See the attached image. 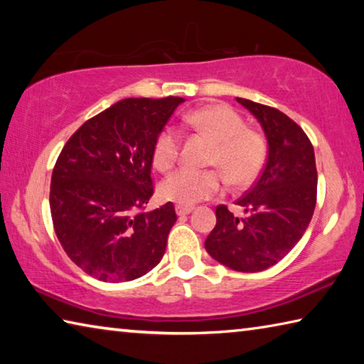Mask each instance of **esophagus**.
Returning <instances> with one entry per match:
<instances>
[{
  "label": "esophagus",
  "mask_w": 364,
  "mask_h": 364,
  "mask_svg": "<svg viewBox=\"0 0 364 364\" xmlns=\"http://www.w3.org/2000/svg\"><path fill=\"white\" fill-rule=\"evenodd\" d=\"M175 208H176V213L180 215V217H184V215H188V213H191V212L194 210L193 207H189V205H180V204H178Z\"/></svg>",
  "instance_id": "obj_1"
}]
</instances>
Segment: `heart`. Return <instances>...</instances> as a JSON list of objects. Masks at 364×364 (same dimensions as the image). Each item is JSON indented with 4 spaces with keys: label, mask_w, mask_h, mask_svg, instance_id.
I'll return each instance as SVG.
<instances>
[{
    "label": "heart",
    "mask_w": 364,
    "mask_h": 364,
    "mask_svg": "<svg viewBox=\"0 0 364 364\" xmlns=\"http://www.w3.org/2000/svg\"><path fill=\"white\" fill-rule=\"evenodd\" d=\"M183 123L215 141L208 164L221 170L234 188H245L262 173L268 146L260 133L245 128V122L226 104L191 110ZM181 136L173 127H165L154 139L152 164L160 171L171 168L180 154ZM223 176L217 170L178 168L160 183V196L180 205H194L223 191Z\"/></svg>",
    "instance_id": "obj_1"
}]
</instances>
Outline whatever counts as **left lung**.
<instances>
[{
  "mask_svg": "<svg viewBox=\"0 0 364 364\" xmlns=\"http://www.w3.org/2000/svg\"><path fill=\"white\" fill-rule=\"evenodd\" d=\"M262 123L268 159L247 193L236 200L244 218L217 207V225L205 239L210 257L242 273L282 260L310 225L316 205L315 151L305 132L281 110L236 97Z\"/></svg>",
  "mask_w": 364,
  "mask_h": 364,
  "instance_id": "obj_1",
  "label": "left lung"
}]
</instances>
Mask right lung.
Returning a JSON list of instances; mask_svg holds the SVG:
<instances>
[{"mask_svg":"<svg viewBox=\"0 0 364 364\" xmlns=\"http://www.w3.org/2000/svg\"><path fill=\"white\" fill-rule=\"evenodd\" d=\"M183 97H128L86 120L54 165L49 207L67 257L104 282L133 281L157 267L176 221L152 212V146Z\"/></svg>","mask_w":364,"mask_h":364,"instance_id":"right-lung-1","label":"right lung"}]
</instances>
